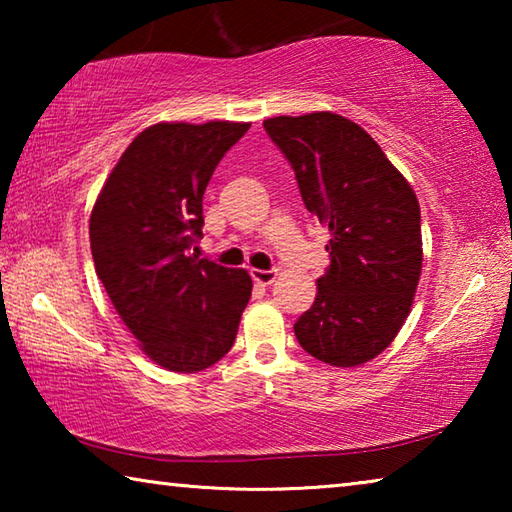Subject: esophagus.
<instances>
[{
    "instance_id": "34e87169",
    "label": "esophagus",
    "mask_w": 512,
    "mask_h": 512,
    "mask_svg": "<svg viewBox=\"0 0 512 512\" xmlns=\"http://www.w3.org/2000/svg\"><path fill=\"white\" fill-rule=\"evenodd\" d=\"M250 275H253V280L257 284H262V287H268V284L275 282L277 271H275V268H268V271H259V268H253V271H250Z\"/></svg>"
}]
</instances>
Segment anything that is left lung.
Segmentation results:
<instances>
[{"instance_id": "left-lung-1", "label": "left lung", "mask_w": 512, "mask_h": 512, "mask_svg": "<svg viewBox=\"0 0 512 512\" xmlns=\"http://www.w3.org/2000/svg\"><path fill=\"white\" fill-rule=\"evenodd\" d=\"M264 131L332 237L314 305L293 332L318 361L361 366L391 345L411 311L422 271L418 198L379 144L341 115L273 117Z\"/></svg>"}]
</instances>
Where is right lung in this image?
Wrapping results in <instances>:
<instances>
[{
  "mask_svg": "<svg viewBox=\"0 0 512 512\" xmlns=\"http://www.w3.org/2000/svg\"><path fill=\"white\" fill-rule=\"evenodd\" d=\"M250 124H155L121 155L90 216L94 268L126 327L158 366L196 372L230 352L253 280L189 253L203 194Z\"/></svg>",
  "mask_w": 512,
  "mask_h": 512,
  "instance_id": "1",
  "label": "right lung"
}]
</instances>
